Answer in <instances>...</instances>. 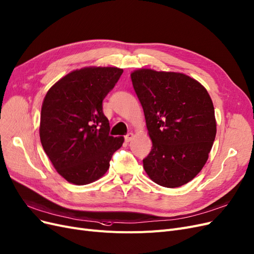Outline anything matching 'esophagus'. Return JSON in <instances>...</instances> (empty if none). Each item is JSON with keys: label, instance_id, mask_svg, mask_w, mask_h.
<instances>
[{"label": "esophagus", "instance_id": "esophagus-1", "mask_svg": "<svg viewBox=\"0 0 254 254\" xmlns=\"http://www.w3.org/2000/svg\"><path fill=\"white\" fill-rule=\"evenodd\" d=\"M134 137V134L132 133V132H129V133H127L126 135H125V141L126 142H130L131 139H132Z\"/></svg>", "mask_w": 254, "mask_h": 254}]
</instances>
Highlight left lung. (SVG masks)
<instances>
[{
    "label": "left lung",
    "mask_w": 254,
    "mask_h": 254,
    "mask_svg": "<svg viewBox=\"0 0 254 254\" xmlns=\"http://www.w3.org/2000/svg\"><path fill=\"white\" fill-rule=\"evenodd\" d=\"M131 81L152 141L143 160L146 173L163 187L185 185L204 167L215 138L210 95L194 78L179 72L138 69Z\"/></svg>",
    "instance_id": "8db88e82"
}]
</instances>
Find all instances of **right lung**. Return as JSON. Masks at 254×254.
<instances>
[{
    "label": "right lung",
    "mask_w": 254,
    "mask_h": 254,
    "mask_svg": "<svg viewBox=\"0 0 254 254\" xmlns=\"http://www.w3.org/2000/svg\"><path fill=\"white\" fill-rule=\"evenodd\" d=\"M123 69L86 67L68 73L48 90L41 110L40 138L56 170L69 183L102 178L124 137L109 134L103 100Z\"/></svg>",
    "instance_id": "add662e5"
}]
</instances>
